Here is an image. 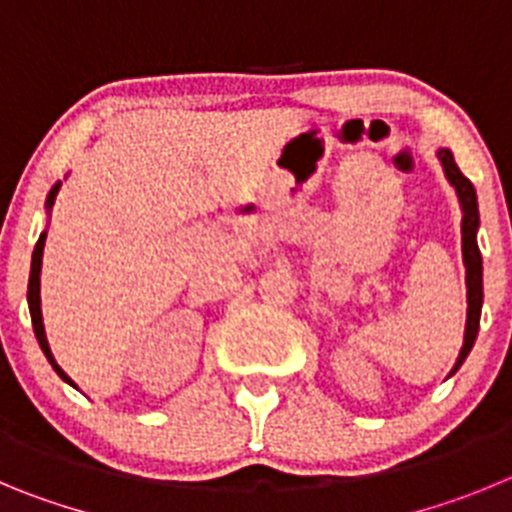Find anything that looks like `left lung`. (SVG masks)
<instances>
[{
  "instance_id": "left-lung-1",
  "label": "left lung",
  "mask_w": 512,
  "mask_h": 512,
  "mask_svg": "<svg viewBox=\"0 0 512 512\" xmlns=\"http://www.w3.org/2000/svg\"><path fill=\"white\" fill-rule=\"evenodd\" d=\"M436 158L441 160L444 176L449 186L454 188L459 199V209H462V260L467 267V324H464V342L459 349V357L451 367L449 377L464 365L467 354L472 352L477 331H480V313H482V255L477 247V232H480V209H477V191L469 183V178L462 176V170L454 163L449 147H439Z\"/></svg>"
}]
</instances>
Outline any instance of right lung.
I'll list each match as a JSON object with an SVG mask.
<instances>
[{
    "label": "right lung",
    "mask_w": 512,
    "mask_h": 512,
    "mask_svg": "<svg viewBox=\"0 0 512 512\" xmlns=\"http://www.w3.org/2000/svg\"><path fill=\"white\" fill-rule=\"evenodd\" d=\"M63 181L55 183L53 188H50L48 199H45V214H50V209H53V201L55 196H58V191H61ZM45 237H48V229L45 232H40V239L38 245H35V250H32V265H30V283H27V306H30V316H32V329H35V336H38V344L40 349H43V354L48 357V362L53 365V370L58 372V377H61L63 382H68L71 388H78L76 382L71 380V377L63 372V367L55 362L53 352H50V344H48V336H45V324H43V308H40V270H43V250H45Z\"/></svg>",
    "instance_id": "right-lung-1"
}]
</instances>
